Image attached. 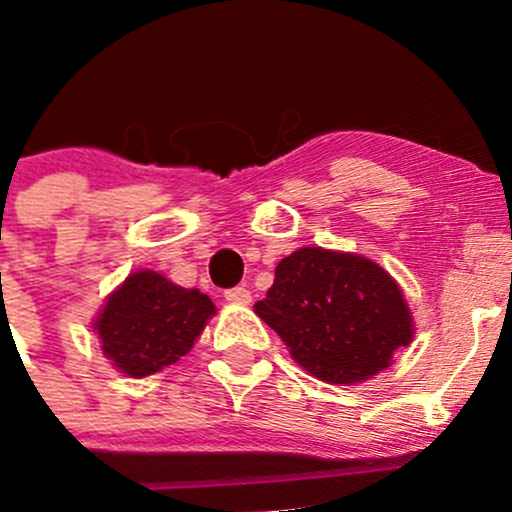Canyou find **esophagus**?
Here are the masks:
<instances>
[{
    "mask_svg": "<svg viewBox=\"0 0 512 512\" xmlns=\"http://www.w3.org/2000/svg\"><path fill=\"white\" fill-rule=\"evenodd\" d=\"M225 300L232 302V305H250L252 295L247 287L237 285V287H232V290H225Z\"/></svg>",
    "mask_w": 512,
    "mask_h": 512,
    "instance_id": "obj_1",
    "label": "esophagus"
}]
</instances>
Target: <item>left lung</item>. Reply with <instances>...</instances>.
Instances as JSON below:
<instances>
[{
    "instance_id": "obj_1",
    "label": "left lung",
    "mask_w": 512,
    "mask_h": 512,
    "mask_svg": "<svg viewBox=\"0 0 512 512\" xmlns=\"http://www.w3.org/2000/svg\"><path fill=\"white\" fill-rule=\"evenodd\" d=\"M255 312L317 380L350 385L377 375L413 340L398 282L350 252L302 247L275 267Z\"/></svg>"
}]
</instances>
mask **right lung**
<instances>
[{
	"label": "right lung",
	"instance_id": "obj_1",
	"mask_svg": "<svg viewBox=\"0 0 512 512\" xmlns=\"http://www.w3.org/2000/svg\"><path fill=\"white\" fill-rule=\"evenodd\" d=\"M212 315L215 305L200 290L140 270L107 297L94 332L117 370L147 377L187 355Z\"/></svg>",
	"mask_w": 512,
	"mask_h": 512
}]
</instances>
